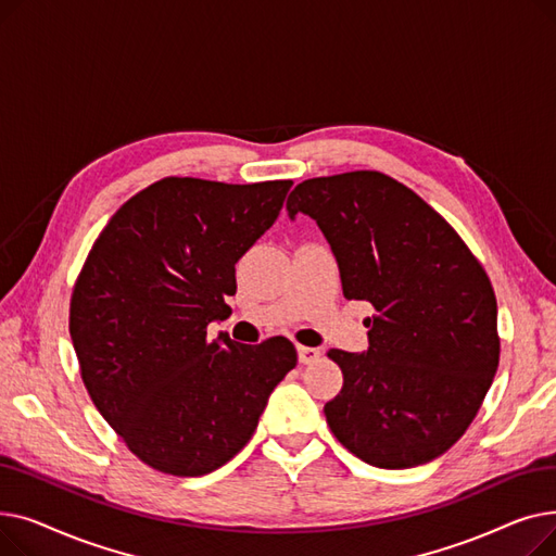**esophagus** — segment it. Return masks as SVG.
Masks as SVG:
<instances>
[{"label": "esophagus", "mask_w": 556, "mask_h": 556, "mask_svg": "<svg viewBox=\"0 0 556 556\" xmlns=\"http://www.w3.org/2000/svg\"><path fill=\"white\" fill-rule=\"evenodd\" d=\"M298 356H300V363L302 365H311L319 358V349L315 346H298Z\"/></svg>", "instance_id": "obj_1"}]
</instances>
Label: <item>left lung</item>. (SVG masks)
Masks as SVG:
<instances>
[{
    "label": "left lung",
    "mask_w": 556,
    "mask_h": 556,
    "mask_svg": "<svg viewBox=\"0 0 556 556\" xmlns=\"http://www.w3.org/2000/svg\"><path fill=\"white\" fill-rule=\"evenodd\" d=\"M286 210L323 229L344 298L376 308L363 354L329 352L344 376L325 405L338 442L378 469L440 457L498 369V304L480 261L430 204L378 170L304 180Z\"/></svg>",
    "instance_id": "1"
}]
</instances>
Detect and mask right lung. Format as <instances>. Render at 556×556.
Wrapping results in <instances>:
<instances>
[{"label":"right lung","instance_id":"1","mask_svg":"<svg viewBox=\"0 0 556 556\" xmlns=\"http://www.w3.org/2000/svg\"><path fill=\"white\" fill-rule=\"evenodd\" d=\"M290 180L164 178L116 212L78 275L70 333L97 410L153 469L195 478L248 442L298 365L283 336L207 338L237 261L277 220Z\"/></svg>","mask_w":556,"mask_h":556}]
</instances>
